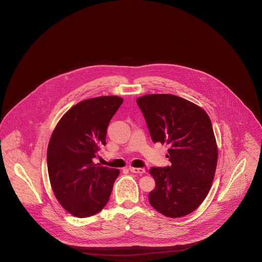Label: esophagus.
<instances>
[{"mask_svg": "<svg viewBox=\"0 0 262 262\" xmlns=\"http://www.w3.org/2000/svg\"><path fill=\"white\" fill-rule=\"evenodd\" d=\"M130 172L133 173H138V174H144L146 172V170L144 168H136V167H129L128 168Z\"/></svg>", "mask_w": 262, "mask_h": 262, "instance_id": "esophagus-1", "label": "esophagus"}]
</instances>
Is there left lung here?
Returning a JSON list of instances; mask_svg holds the SVG:
<instances>
[{"label":"left lung","instance_id":"left-lung-1","mask_svg":"<svg viewBox=\"0 0 262 262\" xmlns=\"http://www.w3.org/2000/svg\"><path fill=\"white\" fill-rule=\"evenodd\" d=\"M154 143L169 145L170 166L152 167L156 187L151 206L169 217L198 209L209 193L217 163V148L207 112L171 94H150L137 99Z\"/></svg>","mask_w":262,"mask_h":262}]
</instances>
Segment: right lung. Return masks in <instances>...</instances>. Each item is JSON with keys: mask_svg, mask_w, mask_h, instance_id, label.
<instances>
[{"mask_svg": "<svg viewBox=\"0 0 262 262\" xmlns=\"http://www.w3.org/2000/svg\"><path fill=\"white\" fill-rule=\"evenodd\" d=\"M123 99L102 96L79 102L56 124L48 147V170L60 206L77 217L99 212L108 203L118 169L95 164L110 119Z\"/></svg>", "mask_w": 262, "mask_h": 262, "instance_id": "1", "label": "right lung"}]
</instances>
